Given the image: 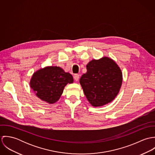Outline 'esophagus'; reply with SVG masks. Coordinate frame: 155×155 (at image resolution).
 <instances>
[{"label":"esophagus","instance_id":"1","mask_svg":"<svg viewBox=\"0 0 155 155\" xmlns=\"http://www.w3.org/2000/svg\"><path fill=\"white\" fill-rule=\"evenodd\" d=\"M79 74H74V79L75 81H78L79 80Z\"/></svg>","mask_w":155,"mask_h":155}]
</instances>
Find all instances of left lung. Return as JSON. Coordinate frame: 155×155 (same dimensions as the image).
<instances>
[{
    "label": "left lung",
    "instance_id": "1",
    "mask_svg": "<svg viewBox=\"0 0 155 155\" xmlns=\"http://www.w3.org/2000/svg\"><path fill=\"white\" fill-rule=\"evenodd\" d=\"M87 72L80 84L89 102L94 107L104 106L117 95L122 82L121 70L108 57L93 60L87 65Z\"/></svg>",
    "mask_w": 155,
    "mask_h": 155
}]
</instances>
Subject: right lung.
Here are the masks:
<instances>
[{"label": "right lung", "mask_w": 155, "mask_h": 155, "mask_svg": "<svg viewBox=\"0 0 155 155\" xmlns=\"http://www.w3.org/2000/svg\"><path fill=\"white\" fill-rule=\"evenodd\" d=\"M73 78L59 67H47L35 72L30 81L31 88L41 100L52 104L60 98L67 84Z\"/></svg>", "instance_id": "add662e5"}]
</instances>
